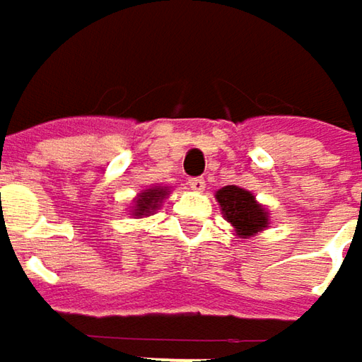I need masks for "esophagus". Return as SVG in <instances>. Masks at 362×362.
Here are the masks:
<instances>
[{
    "label": "esophagus",
    "mask_w": 362,
    "mask_h": 362,
    "mask_svg": "<svg viewBox=\"0 0 362 362\" xmlns=\"http://www.w3.org/2000/svg\"><path fill=\"white\" fill-rule=\"evenodd\" d=\"M188 186H190L194 192H203V190H205V180H203V178H190V180H188Z\"/></svg>",
    "instance_id": "34e87169"
}]
</instances>
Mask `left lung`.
I'll use <instances>...</instances> for the list:
<instances>
[{"label":"left lung","instance_id":"8db88e82","mask_svg":"<svg viewBox=\"0 0 362 362\" xmlns=\"http://www.w3.org/2000/svg\"><path fill=\"white\" fill-rule=\"evenodd\" d=\"M216 201L222 209L224 220L233 226L235 237L250 239L270 226V211L262 205L252 190L241 186H224L216 190Z\"/></svg>","mask_w":362,"mask_h":362}]
</instances>
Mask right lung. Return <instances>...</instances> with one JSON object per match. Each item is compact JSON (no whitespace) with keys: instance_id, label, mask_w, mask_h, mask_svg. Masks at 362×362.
<instances>
[{"instance_id":"right-lung-1","label":"right lung","mask_w":362,"mask_h":362,"mask_svg":"<svg viewBox=\"0 0 362 362\" xmlns=\"http://www.w3.org/2000/svg\"><path fill=\"white\" fill-rule=\"evenodd\" d=\"M170 190H172L170 186H148V188L140 190V192L136 194L134 203H132L129 216H134V218L153 216V214L161 207L163 199H168Z\"/></svg>"}]
</instances>
